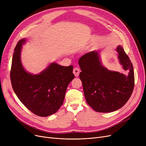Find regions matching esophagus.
I'll use <instances>...</instances> for the list:
<instances>
[{
    "label": "esophagus",
    "mask_w": 146,
    "mask_h": 146,
    "mask_svg": "<svg viewBox=\"0 0 146 146\" xmlns=\"http://www.w3.org/2000/svg\"><path fill=\"white\" fill-rule=\"evenodd\" d=\"M80 72V69L78 67H75L73 69V73L74 74V76H76V77H78V76L79 75V73Z\"/></svg>",
    "instance_id": "esophagus-1"
}]
</instances>
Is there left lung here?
<instances>
[{
	"mask_svg": "<svg viewBox=\"0 0 146 146\" xmlns=\"http://www.w3.org/2000/svg\"><path fill=\"white\" fill-rule=\"evenodd\" d=\"M118 59L127 76L108 70L102 66L99 52L93 51L79 60V74L84 95L88 105L95 111L111 112L122 108L131 96L134 86L133 64L121 45L117 47Z\"/></svg>",
	"mask_w": 146,
	"mask_h": 146,
	"instance_id": "obj_1",
	"label": "left lung"
}]
</instances>
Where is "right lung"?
I'll return each instance as SVG.
<instances>
[{"instance_id": "right-lung-1", "label": "right lung", "mask_w": 146, "mask_h": 146, "mask_svg": "<svg viewBox=\"0 0 146 146\" xmlns=\"http://www.w3.org/2000/svg\"><path fill=\"white\" fill-rule=\"evenodd\" d=\"M19 40L14 50L10 77L12 88L20 101L34 114L48 117L63 105L67 86L74 78L73 66L51 63L38 74L25 71L21 61L22 45Z\"/></svg>"}]
</instances>
